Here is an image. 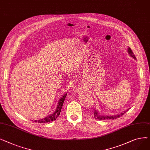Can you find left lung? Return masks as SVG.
<instances>
[{
    "label": "left lung",
    "instance_id": "obj_1",
    "mask_svg": "<svg viewBox=\"0 0 150 150\" xmlns=\"http://www.w3.org/2000/svg\"><path fill=\"white\" fill-rule=\"evenodd\" d=\"M128 53L130 55V56L131 57H132L134 59H136V58L135 57L134 54V53L132 52V51L131 50V49L129 48V47H128ZM128 111V110H127ZM126 111H124V112H122L121 114H117V115H98V113L97 111H94V117L96 118V119H98V120H106V119H117V118L119 117L121 115H123L124 114V113H125Z\"/></svg>",
    "mask_w": 150,
    "mask_h": 150
}]
</instances>
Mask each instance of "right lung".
Returning a JSON list of instances; mask_svg holds the SVG:
<instances>
[{"label": "right lung", "mask_w": 150, "mask_h": 150, "mask_svg": "<svg viewBox=\"0 0 150 150\" xmlns=\"http://www.w3.org/2000/svg\"><path fill=\"white\" fill-rule=\"evenodd\" d=\"M66 96H67V93H66L61 97V98L58 101V103L57 109H56V110H55V111L53 114H52L50 115L45 117L44 119H41V120H38V122L39 123H47V122H53V121L56 120L57 118L60 114V112L61 111L62 106L63 103H64V100L66 98ZM34 122H37L38 120H35Z\"/></svg>", "instance_id": "obj_1"}]
</instances>
